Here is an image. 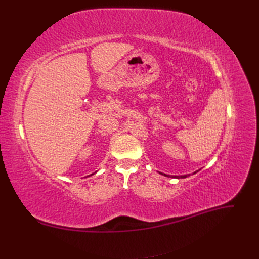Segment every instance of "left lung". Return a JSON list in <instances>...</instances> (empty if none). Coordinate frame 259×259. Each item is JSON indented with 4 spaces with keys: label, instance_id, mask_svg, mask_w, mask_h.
Masks as SVG:
<instances>
[{
    "label": "left lung",
    "instance_id": "8db88e82",
    "mask_svg": "<svg viewBox=\"0 0 259 259\" xmlns=\"http://www.w3.org/2000/svg\"><path fill=\"white\" fill-rule=\"evenodd\" d=\"M162 174V173H161ZM163 175H165V174H163ZM165 176H168V175H165ZM188 175H184V176H177V178H185V177H187ZM169 177V176H168ZM171 177H173V176H171Z\"/></svg>",
    "mask_w": 259,
    "mask_h": 259
}]
</instances>
